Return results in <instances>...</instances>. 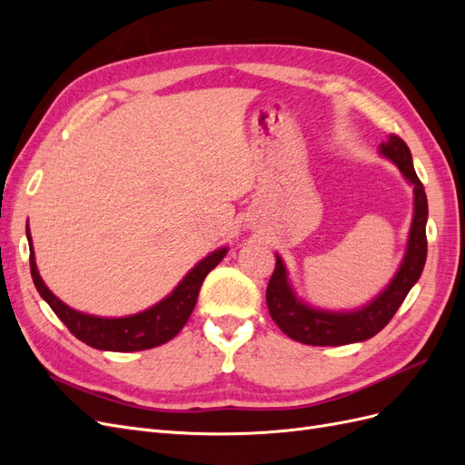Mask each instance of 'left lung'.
<instances>
[{"mask_svg":"<svg viewBox=\"0 0 465 465\" xmlns=\"http://www.w3.org/2000/svg\"><path fill=\"white\" fill-rule=\"evenodd\" d=\"M378 153L400 168L413 188V219L407 236L405 254L390 283L372 301L355 311H326L304 302L294 292L285 262L275 254V270L267 283L265 301L270 316L279 330L291 340L306 345H347L371 340L382 330L405 301L407 292L423 273L427 260V219L429 203L423 184L413 168L411 151L398 135H390L380 143Z\"/></svg>","mask_w":465,"mask_h":465,"instance_id":"1","label":"left lung"}]
</instances>
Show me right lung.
<instances>
[{"mask_svg":"<svg viewBox=\"0 0 465 465\" xmlns=\"http://www.w3.org/2000/svg\"><path fill=\"white\" fill-rule=\"evenodd\" d=\"M26 238H29L31 248V275L40 297L50 304L54 314L65 323L67 330L72 331L77 340L94 349L116 351V353L153 349L171 341L173 337L186 326L193 306L198 302V294L203 279L213 267L219 265V262L227 256L229 252L227 246L211 252L209 256H205L192 267L184 275V279L173 289L171 294H166L163 301L153 304L147 311L122 318H103L74 311L72 306H67L55 297V294L45 285V281H42L38 273L29 224H26Z\"/></svg>","mask_w":465,"mask_h":465,"instance_id":"right-lung-1","label":"right lung"}]
</instances>
